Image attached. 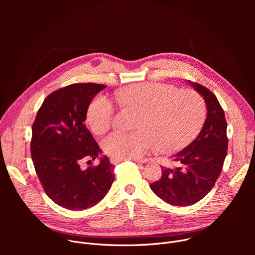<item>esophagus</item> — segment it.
<instances>
[{
    "mask_svg": "<svg viewBox=\"0 0 255 255\" xmlns=\"http://www.w3.org/2000/svg\"><path fill=\"white\" fill-rule=\"evenodd\" d=\"M110 161H111V163H112V164H117V163L121 162V161H122V159H119V158H116V157H111V158H110ZM133 161L140 163V161H139L138 159H133Z\"/></svg>",
    "mask_w": 255,
    "mask_h": 255,
    "instance_id": "obj_1",
    "label": "esophagus"
}]
</instances>
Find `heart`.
Masks as SVG:
<instances>
[{"mask_svg": "<svg viewBox=\"0 0 255 255\" xmlns=\"http://www.w3.org/2000/svg\"><path fill=\"white\" fill-rule=\"evenodd\" d=\"M118 102L140 113L134 132L115 131L104 138V151L119 159H139L152 151L173 152L184 148L200 132L206 117L203 98L192 90L160 83L129 86L117 93ZM115 119V106L104 95L89 106L87 120L92 130L103 134Z\"/></svg>", "mask_w": 255, "mask_h": 255, "instance_id": "obj_1", "label": "heart"}]
</instances>
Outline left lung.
Here are the masks:
<instances>
[{
  "label": "left lung",
  "instance_id": "left-lung-1",
  "mask_svg": "<svg viewBox=\"0 0 255 255\" xmlns=\"http://www.w3.org/2000/svg\"><path fill=\"white\" fill-rule=\"evenodd\" d=\"M190 84L204 97L206 121L197 138L171 156L176 166H162L161 177L150 184L157 197L173 206L196 204L213 189L228 149L227 122L219 101L206 87Z\"/></svg>",
  "mask_w": 255,
  "mask_h": 255
}]
</instances>
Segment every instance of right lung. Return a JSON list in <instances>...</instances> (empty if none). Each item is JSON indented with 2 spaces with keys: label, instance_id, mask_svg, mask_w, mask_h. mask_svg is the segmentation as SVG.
I'll return each mask as SVG.
<instances>
[{
  "label": "right lung",
  "instance_id": "right-lung-1",
  "mask_svg": "<svg viewBox=\"0 0 255 255\" xmlns=\"http://www.w3.org/2000/svg\"><path fill=\"white\" fill-rule=\"evenodd\" d=\"M106 86L72 84L51 93L42 103L32 126L31 156L46 195L58 206L84 210L99 203L115 175L107 156L97 166L81 167L102 152L84 124L94 97ZM88 162H91L89 160Z\"/></svg>",
  "mask_w": 255,
  "mask_h": 255
}]
</instances>
